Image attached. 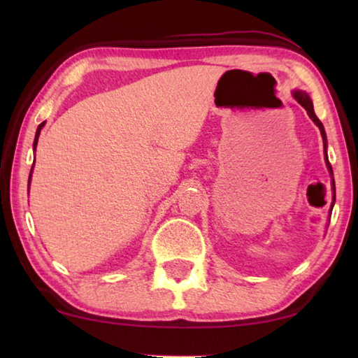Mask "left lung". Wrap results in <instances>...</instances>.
<instances>
[{
  "mask_svg": "<svg viewBox=\"0 0 358 358\" xmlns=\"http://www.w3.org/2000/svg\"><path fill=\"white\" fill-rule=\"evenodd\" d=\"M294 98L296 99V102L301 107H305V110L308 112V115H310V118L314 121V124L317 126L319 131H320V136H322V141H324V153H325V162H327V167H329V172L330 175H333V169H331V164L329 162V157H327V136H325V129H324V124L320 123V120L316 117V113H314V108H313V101L310 99V96H308V93L305 92H300V90H295V92H292ZM333 187H335V181H333Z\"/></svg>",
  "mask_w": 358,
  "mask_h": 358,
  "instance_id": "obj_1",
  "label": "left lung"
}]
</instances>
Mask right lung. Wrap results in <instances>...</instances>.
<instances>
[{
  "label": "right lung",
  "mask_w": 358,
  "mask_h": 358,
  "mask_svg": "<svg viewBox=\"0 0 358 358\" xmlns=\"http://www.w3.org/2000/svg\"><path fill=\"white\" fill-rule=\"evenodd\" d=\"M42 126H44V123H41V124H39V128H38V131H36V137H34V143H33V148H34V150H36V145H38V138H39V134H41ZM31 171H33V169H31ZM29 180H31V175H29ZM29 180H28V186H29Z\"/></svg>",
  "instance_id": "right-lung-1"
}]
</instances>
